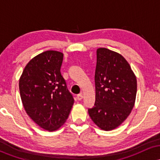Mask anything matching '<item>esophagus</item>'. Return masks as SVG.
Listing matches in <instances>:
<instances>
[{
    "label": "esophagus",
    "mask_w": 160,
    "mask_h": 160,
    "mask_svg": "<svg viewBox=\"0 0 160 160\" xmlns=\"http://www.w3.org/2000/svg\"><path fill=\"white\" fill-rule=\"evenodd\" d=\"M77 99H78V101L82 100V94H79V95H77Z\"/></svg>",
    "instance_id": "1"
}]
</instances>
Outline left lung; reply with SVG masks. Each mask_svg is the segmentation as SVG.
Wrapping results in <instances>:
<instances>
[{
  "label": "left lung",
  "mask_w": 160,
  "mask_h": 160,
  "mask_svg": "<svg viewBox=\"0 0 160 160\" xmlns=\"http://www.w3.org/2000/svg\"><path fill=\"white\" fill-rule=\"evenodd\" d=\"M95 73V102L88 112L92 120L104 131L121 125L135 105L136 77L120 53L107 48L96 51Z\"/></svg>",
  "instance_id": "8db88e82"
}]
</instances>
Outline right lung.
<instances>
[{"label":"right lung","instance_id":"1","mask_svg":"<svg viewBox=\"0 0 160 160\" xmlns=\"http://www.w3.org/2000/svg\"><path fill=\"white\" fill-rule=\"evenodd\" d=\"M63 53L48 50L29 61L19 79L23 107L40 128L52 132L65 122L74 104L60 69Z\"/></svg>","mask_w":160,"mask_h":160}]
</instances>
